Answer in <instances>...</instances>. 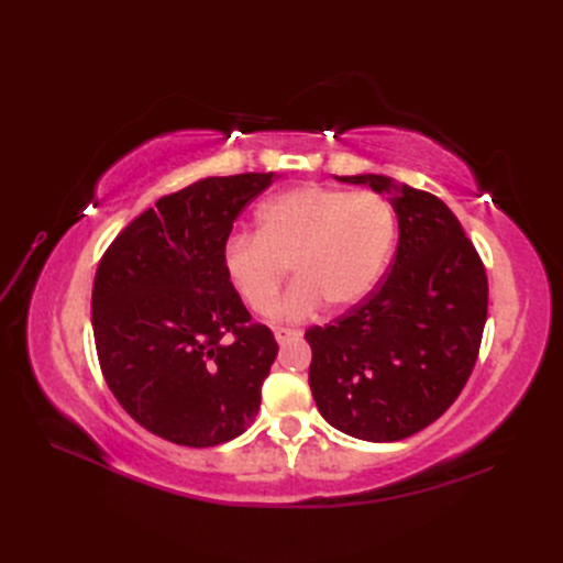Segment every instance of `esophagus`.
I'll list each match as a JSON object with an SVG mask.
<instances>
[{"label": "esophagus", "instance_id": "obj_1", "mask_svg": "<svg viewBox=\"0 0 563 563\" xmlns=\"http://www.w3.org/2000/svg\"><path fill=\"white\" fill-rule=\"evenodd\" d=\"M300 335L302 333L298 329H275V338L282 347L288 343H296V340H300Z\"/></svg>", "mask_w": 563, "mask_h": 563}]
</instances>
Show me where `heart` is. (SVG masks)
<instances>
[{
	"instance_id": "b5f03b06",
	"label": "heart",
	"mask_w": 563,
	"mask_h": 563,
	"mask_svg": "<svg viewBox=\"0 0 563 563\" xmlns=\"http://www.w3.org/2000/svg\"><path fill=\"white\" fill-rule=\"evenodd\" d=\"M255 234L223 246L225 277L253 312L275 305L291 267L298 282L275 308V319L312 317L364 302L383 279L397 228L385 199L373 192L302 185L272 197L255 216Z\"/></svg>"
}]
</instances>
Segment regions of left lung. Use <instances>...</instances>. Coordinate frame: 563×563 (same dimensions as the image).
Segmentation results:
<instances>
[{
    "label": "left lung",
    "mask_w": 563,
    "mask_h": 563,
    "mask_svg": "<svg viewBox=\"0 0 563 563\" xmlns=\"http://www.w3.org/2000/svg\"><path fill=\"white\" fill-rule=\"evenodd\" d=\"M335 180L387 195L399 244L376 291L305 333L310 389L331 428L385 444L428 428L463 391L486 323V269L439 197L378 174Z\"/></svg>",
    "instance_id": "left-lung-1"
}]
</instances>
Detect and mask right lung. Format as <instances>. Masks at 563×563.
Returning <instances> with one entry per match:
<instances>
[{
	"mask_svg": "<svg viewBox=\"0 0 563 563\" xmlns=\"http://www.w3.org/2000/svg\"><path fill=\"white\" fill-rule=\"evenodd\" d=\"M282 174L201 178L119 232L93 279L108 387L145 430L207 449L246 432L279 352L223 269L234 218Z\"/></svg>",
	"mask_w": 563,
	"mask_h": 563,
	"instance_id": "right-lung-1",
	"label": "right lung"
}]
</instances>
